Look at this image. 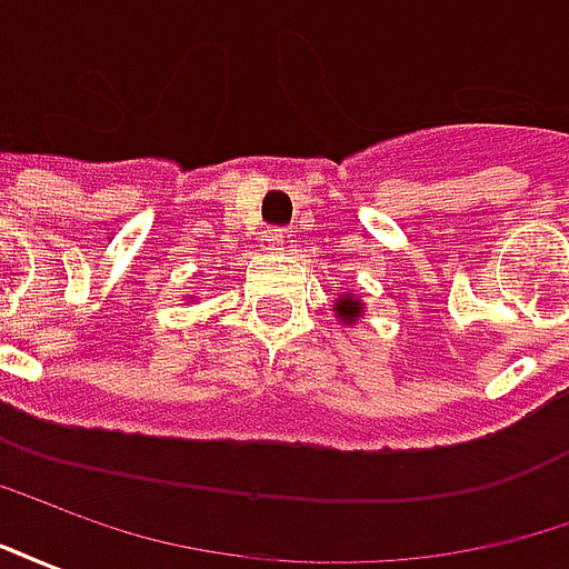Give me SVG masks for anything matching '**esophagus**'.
<instances>
[{
    "label": "esophagus",
    "mask_w": 569,
    "mask_h": 569,
    "mask_svg": "<svg viewBox=\"0 0 569 569\" xmlns=\"http://www.w3.org/2000/svg\"><path fill=\"white\" fill-rule=\"evenodd\" d=\"M286 240H289V231H286V228H268V231L261 234V243H264V249H271V252L283 249Z\"/></svg>",
    "instance_id": "1"
}]
</instances>
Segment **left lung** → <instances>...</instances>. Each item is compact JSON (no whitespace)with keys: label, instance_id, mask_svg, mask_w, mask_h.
Instances as JSON below:
<instances>
[{"label":"left lung","instance_id":"1","mask_svg":"<svg viewBox=\"0 0 569 569\" xmlns=\"http://www.w3.org/2000/svg\"><path fill=\"white\" fill-rule=\"evenodd\" d=\"M338 317H341V320L345 322H353L359 317V301H353V298H345V301H341V305H338Z\"/></svg>","mask_w":569,"mask_h":569}]
</instances>
